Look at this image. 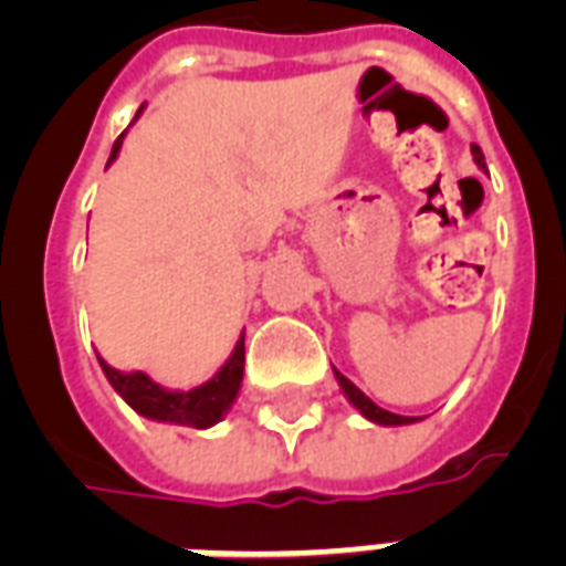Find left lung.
I'll return each mask as SVG.
<instances>
[{
  "label": "left lung",
  "instance_id": "left-lung-1",
  "mask_svg": "<svg viewBox=\"0 0 566 566\" xmlns=\"http://www.w3.org/2000/svg\"><path fill=\"white\" fill-rule=\"evenodd\" d=\"M473 161L479 164V170H484V155L475 144H473ZM335 378H337V385H340V390H344L346 399H349V402L361 411V417H367L370 422H378V426H408V422H417V417H402V413H390L385 411V408H378L370 396L364 394V390H358V387H355L340 370H335Z\"/></svg>",
  "mask_w": 566,
  "mask_h": 566
}]
</instances>
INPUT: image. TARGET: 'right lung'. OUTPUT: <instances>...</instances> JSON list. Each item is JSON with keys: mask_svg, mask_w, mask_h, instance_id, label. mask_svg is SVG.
<instances>
[{"mask_svg": "<svg viewBox=\"0 0 566 566\" xmlns=\"http://www.w3.org/2000/svg\"><path fill=\"white\" fill-rule=\"evenodd\" d=\"M140 111H144V105H140ZM140 111L135 114V119L140 117ZM123 137L126 135H119L117 140H114L108 164L119 155ZM243 361H247V346H243V335H240V340L234 344V349H231L229 361L222 364L220 370L213 373L205 385L190 387V390H170V387H161L155 378H149L140 370H114L105 358H99V367L102 373H105V378L111 381V387H114L140 417H146V420L190 426V429H211V426H217V422L226 417L231 402L238 399L240 381H243Z\"/></svg>", "mask_w": 566, "mask_h": 566, "instance_id": "1", "label": "right lung"}]
</instances>
